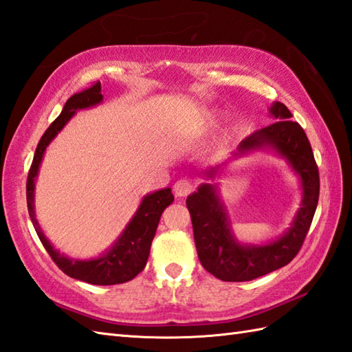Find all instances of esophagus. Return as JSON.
<instances>
[{"label": "esophagus", "instance_id": "1", "mask_svg": "<svg viewBox=\"0 0 352 352\" xmlns=\"http://www.w3.org/2000/svg\"><path fill=\"white\" fill-rule=\"evenodd\" d=\"M190 192H192V183L189 179L182 178L174 184V193L175 196H178V198H184V196H187Z\"/></svg>", "mask_w": 352, "mask_h": 352}]
</instances>
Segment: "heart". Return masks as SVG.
Returning a JSON list of instances; mask_svg holds the SVG:
<instances>
[{
	"label": "heart",
	"instance_id": "b5f03b06",
	"mask_svg": "<svg viewBox=\"0 0 352 352\" xmlns=\"http://www.w3.org/2000/svg\"><path fill=\"white\" fill-rule=\"evenodd\" d=\"M204 120H206V122H214L217 120V116L214 112H207L206 116H204Z\"/></svg>",
	"mask_w": 352,
	"mask_h": 352
}]
</instances>
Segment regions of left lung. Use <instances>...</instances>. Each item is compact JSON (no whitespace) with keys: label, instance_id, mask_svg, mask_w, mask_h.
I'll use <instances>...</instances> for the list:
<instances>
[{"label":"left lung","instance_id":"left-lung-1","mask_svg":"<svg viewBox=\"0 0 352 352\" xmlns=\"http://www.w3.org/2000/svg\"><path fill=\"white\" fill-rule=\"evenodd\" d=\"M268 112L276 120L273 124L243 139L228 160L267 151L287 162L299 177L302 189L300 208L289 230L276 241L263 245L238 241L226 204L218 193L217 179L221 177L227 160L204 170L202 177L207 182L201 183L186 199L201 264L225 282L252 280L289 264L306 239L318 206L320 174L305 130L298 122L289 120L291 112L280 102H274Z\"/></svg>","mask_w":352,"mask_h":352}]
</instances>
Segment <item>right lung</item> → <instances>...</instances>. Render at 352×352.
<instances>
[{"label":"right lung","mask_w":352,"mask_h":352,"mask_svg":"<svg viewBox=\"0 0 352 352\" xmlns=\"http://www.w3.org/2000/svg\"><path fill=\"white\" fill-rule=\"evenodd\" d=\"M102 102L103 96L100 82L84 89V91L73 94L65 102L61 113L47 127L36 148L27 179V202L31 222L34 225L40 241H42L46 252L51 255L54 263L60 267L63 273L73 277V279L91 285H117L132 280L135 276H138L144 270L150 255L151 241L154 235H156L160 216L163 210L170 206L174 201L170 187L146 193L124 230L117 236V240L112 243V246L100 253L99 256L89 259L69 258L58 249H55L52 243L46 239L42 228H40L34 210L36 179L38 177V169L40 165H42L45 151L49 144L54 141L56 135L64 129V126L75 117L78 111L94 108V106L100 104Z\"/></svg>","instance_id":"obj_1"}]
</instances>
